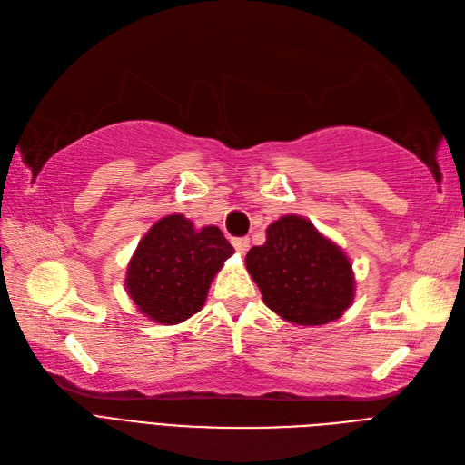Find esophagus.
Instances as JSON below:
<instances>
[{
    "mask_svg": "<svg viewBox=\"0 0 465 465\" xmlns=\"http://www.w3.org/2000/svg\"><path fill=\"white\" fill-rule=\"evenodd\" d=\"M232 243H233V247L239 254H245L247 249H249V239L247 237H235V239H232Z\"/></svg>",
    "mask_w": 465,
    "mask_h": 465,
    "instance_id": "esophagus-1",
    "label": "esophagus"
}]
</instances>
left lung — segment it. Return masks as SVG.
<instances>
[{
    "mask_svg": "<svg viewBox=\"0 0 465 465\" xmlns=\"http://www.w3.org/2000/svg\"><path fill=\"white\" fill-rule=\"evenodd\" d=\"M262 302L283 321L321 326L340 319L355 297L350 259L312 223L286 214L266 228V242L245 257Z\"/></svg>",
    "mask_w": 465,
    "mask_h": 465,
    "instance_id": "1",
    "label": "left lung"
}]
</instances>
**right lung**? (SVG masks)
<instances>
[{"label": "right lung", "instance_id": "right-lung-1", "mask_svg": "<svg viewBox=\"0 0 465 465\" xmlns=\"http://www.w3.org/2000/svg\"><path fill=\"white\" fill-rule=\"evenodd\" d=\"M233 252L216 226L197 230L183 214H170L134 249L125 276L127 293L151 321L183 322L203 309L211 282Z\"/></svg>", "mask_w": 465, "mask_h": 465}]
</instances>
